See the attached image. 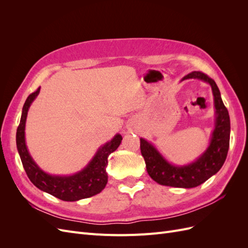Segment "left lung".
Returning <instances> with one entry per match:
<instances>
[{"label": "left lung", "mask_w": 248, "mask_h": 248, "mask_svg": "<svg viewBox=\"0 0 248 248\" xmlns=\"http://www.w3.org/2000/svg\"><path fill=\"white\" fill-rule=\"evenodd\" d=\"M199 78L211 85L216 108V125L207 151L200 158L185 167H175L162 158L158 151L144 139H140V152L146 162L149 176L161 185L192 188L216 174L226 161L230 147V116L221 100L216 82L202 71H192L183 78Z\"/></svg>", "instance_id": "8db88e82"}]
</instances>
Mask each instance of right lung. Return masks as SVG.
<instances>
[{
  "mask_svg": "<svg viewBox=\"0 0 248 248\" xmlns=\"http://www.w3.org/2000/svg\"><path fill=\"white\" fill-rule=\"evenodd\" d=\"M39 91L40 88L29 95L24 108H22L20 122L16 130V146L22 166H24L29 179L37 188L62 201L74 202L93 197L101 192L108 183V174L106 171L108 158L109 154L116 151L119 145L121 144L122 137L117 134L110 141L101 147L87 168L76 175L58 177L46 174L33 161L32 157L28 152L25 141V125L28 110L36 96L39 94Z\"/></svg>",
  "mask_w": 248,
  "mask_h": 248,
  "instance_id": "1",
  "label": "right lung"
}]
</instances>
